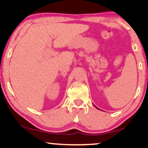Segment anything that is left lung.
<instances>
[{
	"mask_svg": "<svg viewBox=\"0 0 148 148\" xmlns=\"http://www.w3.org/2000/svg\"><path fill=\"white\" fill-rule=\"evenodd\" d=\"M97 108V107H96Z\"/></svg>",
	"mask_w": 148,
	"mask_h": 148,
	"instance_id": "left-lung-1",
	"label": "left lung"
}]
</instances>
